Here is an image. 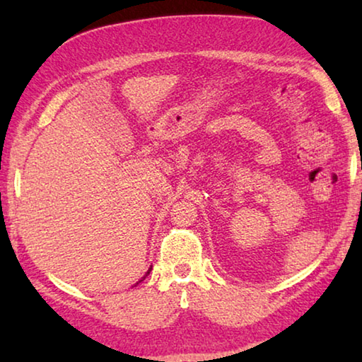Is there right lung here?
<instances>
[{
	"label": "right lung",
	"instance_id": "1",
	"mask_svg": "<svg viewBox=\"0 0 362 362\" xmlns=\"http://www.w3.org/2000/svg\"><path fill=\"white\" fill-rule=\"evenodd\" d=\"M148 273H150V269H148ZM145 278V276H144ZM140 281H142V279H140Z\"/></svg>",
	"mask_w": 362,
	"mask_h": 362
}]
</instances>
